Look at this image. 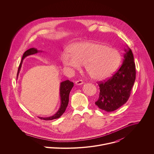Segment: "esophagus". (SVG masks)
Here are the masks:
<instances>
[{"label":"esophagus","mask_w":154,"mask_h":154,"mask_svg":"<svg viewBox=\"0 0 154 154\" xmlns=\"http://www.w3.org/2000/svg\"><path fill=\"white\" fill-rule=\"evenodd\" d=\"M83 84H84V82H83V81L82 80H78V81L75 82V84L76 85H82Z\"/></svg>","instance_id":"esophagus-1"}]
</instances>
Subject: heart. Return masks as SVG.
Returning <instances> with one entry per match:
<instances>
[{
  "label": "heart",
  "mask_w": 154,
  "mask_h": 154,
  "mask_svg": "<svg viewBox=\"0 0 154 154\" xmlns=\"http://www.w3.org/2000/svg\"><path fill=\"white\" fill-rule=\"evenodd\" d=\"M61 60L64 66L79 70L84 65L86 71L95 81H103L111 76L121 62L119 52L107 45L91 42L73 44L70 53H62Z\"/></svg>",
  "instance_id": "obj_1"
}]
</instances>
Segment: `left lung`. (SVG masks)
<instances>
[{"label": "left lung", "mask_w": 154, "mask_h": 154, "mask_svg": "<svg viewBox=\"0 0 154 154\" xmlns=\"http://www.w3.org/2000/svg\"><path fill=\"white\" fill-rule=\"evenodd\" d=\"M124 51L119 69L108 80L98 84L100 95L95 104L107 112L118 109L127 102L134 83L136 69L132 50L126 45Z\"/></svg>", "instance_id": "obj_1"}]
</instances>
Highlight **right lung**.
<instances>
[{"instance_id": "add662e5", "label": "right lung", "mask_w": 154, "mask_h": 154, "mask_svg": "<svg viewBox=\"0 0 154 154\" xmlns=\"http://www.w3.org/2000/svg\"><path fill=\"white\" fill-rule=\"evenodd\" d=\"M43 52L42 50H38L37 48H31L28 50H27L23 54L22 56V60L19 66L18 73H17V79L18 78L19 73L20 72L21 67H22V62L23 60L27 56L32 55L38 53H41ZM73 87V83L69 80H66L65 81H63L60 83V106L59 109L58 111L53 116L50 117H38L40 119L42 120H51L53 119H56L59 118L65 111L66 108L67 107L68 103H69V96L70 92L71 89H72Z\"/></svg>"}]
</instances>
